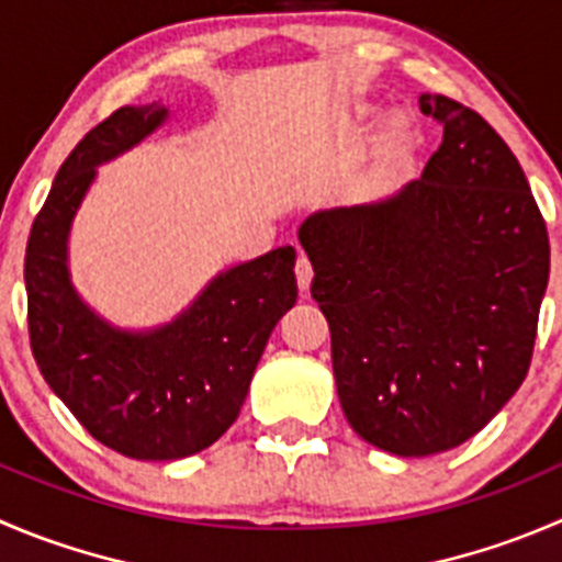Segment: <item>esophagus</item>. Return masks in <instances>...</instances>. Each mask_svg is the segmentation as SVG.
I'll return each mask as SVG.
<instances>
[{
	"label": "esophagus",
	"mask_w": 562,
	"mask_h": 562,
	"mask_svg": "<svg viewBox=\"0 0 562 562\" xmlns=\"http://www.w3.org/2000/svg\"><path fill=\"white\" fill-rule=\"evenodd\" d=\"M296 282H299V291L302 293L310 291V282H313V266H310L307 258L296 260Z\"/></svg>",
	"instance_id": "34e87169"
}]
</instances>
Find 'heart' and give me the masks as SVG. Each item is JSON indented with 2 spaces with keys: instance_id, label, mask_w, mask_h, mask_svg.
<instances>
[{
  "instance_id": "obj_1",
  "label": "heart",
  "mask_w": 562,
  "mask_h": 562,
  "mask_svg": "<svg viewBox=\"0 0 562 562\" xmlns=\"http://www.w3.org/2000/svg\"><path fill=\"white\" fill-rule=\"evenodd\" d=\"M375 114H379V106L368 101L353 103L351 109L353 125H368ZM419 148H423V136L412 114H386L370 136L362 159L342 178L337 189V203L346 209H368L395 194L412 172Z\"/></svg>"
}]
</instances>
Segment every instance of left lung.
Listing matches in <instances>:
<instances>
[{"mask_svg": "<svg viewBox=\"0 0 562 562\" xmlns=\"http://www.w3.org/2000/svg\"><path fill=\"white\" fill-rule=\"evenodd\" d=\"M419 112L445 131L419 181L299 227L342 414L403 459L459 448L514 397L549 282L547 225L503 136L453 98L423 92Z\"/></svg>", "mask_w": 562, "mask_h": 562, "instance_id": "obj_1", "label": "left lung"}]
</instances>
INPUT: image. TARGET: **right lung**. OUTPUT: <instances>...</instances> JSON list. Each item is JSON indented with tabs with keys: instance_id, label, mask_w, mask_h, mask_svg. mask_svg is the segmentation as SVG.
Here are the masks:
<instances>
[{
	"instance_id": "1",
	"label": "right lung",
	"mask_w": 562,
	"mask_h": 562,
	"mask_svg": "<svg viewBox=\"0 0 562 562\" xmlns=\"http://www.w3.org/2000/svg\"><path fill=\"white\" fill-rule=\"evenodd\" d=\"M170 120L161 101L120 106L70 150L26 241V321L54 395L101 445L139 461L211 448L236 423L269 335L296 304V249L220 271L187 310L154 329H123L76 291L68 238L98 167Z\"/></svg>"
}]
</instances>
